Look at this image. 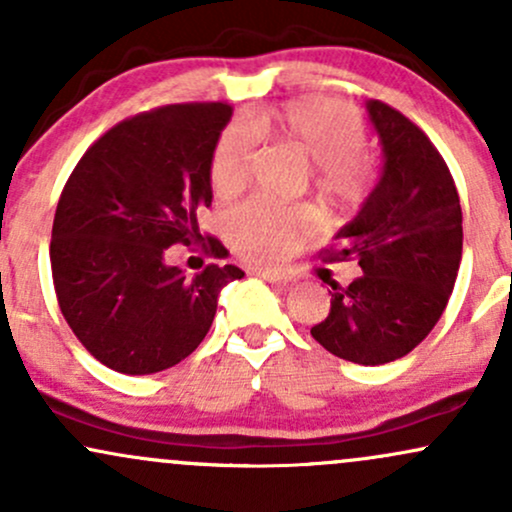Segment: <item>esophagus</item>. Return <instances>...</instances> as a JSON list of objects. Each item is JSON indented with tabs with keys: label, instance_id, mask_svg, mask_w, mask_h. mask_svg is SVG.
<instances>
[{
	"label": "esophagus",
	"instance_id": "esophagus-1",
	"mask_svg": "<svg viewBox=\"0 0 512 512\" xmlns=\"http://www.w3.org/2000/svg\"><path fill=\"white\" fill-rule=\"evenodd\" d=\"M257 274H260L262 279H267L274 289H281V291L289 289L293 284V276L289 272H284V269H260Z\"/></svg>",
	"mask_w": 512,
	"mask_h": 512
}]
</instances>
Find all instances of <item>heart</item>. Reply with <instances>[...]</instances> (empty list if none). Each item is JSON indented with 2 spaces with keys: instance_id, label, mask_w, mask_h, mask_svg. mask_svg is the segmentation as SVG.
<instances>
[{
  "instance_id": "b5f03b06",
  "label": "heart",
  "mask_w": 512,
  "mask_h": 512,
  "mask_svg": "<svg viewBox=\"0 0 512 512\" xmlns=\"http://www.w3.org/2000/svg\"><path fill=\"white\" fill-rule=\"evenodd\" d=\"M257 139L289 146L313 166V185L334 207L363 202L373 182V168L363 156L366 122L342 101L305 96L281 108L260 110L248 122H233L216 139L209 158V180L219 197H236L248 187L257 158ZM308 207L250 199L228 214L226 231L233 250L248 262H274L298 240L315 231Z\"/></svg>"
}]
</instances>
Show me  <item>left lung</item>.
Masks as SVG:
<instances>
[{"mask_svg":"<svg viewBox=\"0 0 512 512\" xmlns=\"http://www.w3.org/2000/svg\"><path fill=\"white\" fill-rule=\"evenodd\" d=\"M383 142L380 182L327 262L354 260L361 276L332 286L330 313L310 334L334 356L361 366L397 361L436 327L462 260V209L448 163L409 117L368 103Z\"/></svg>","mask_w":512,"mask_h":512,"instance_id":"1","label":"left lung"}]
</instances>
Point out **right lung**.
Returning a JSON list of instances; mask_svg holds the SVG:
<instances>
[{
	"label": "right lung",
	"mask_w": 512,
	"mask_h": 512,
	"mask_svg": "<svg viewBox=\"0 0 512 512\" xmlns=\"http://www.w3.org/2000/svg\"><path fill=\"white\" fill-rule=\"evenodd\" d=\"M228 103H175L117 122L86 149L52 223L50 264L60 310L84 349L127 375L166 370L202 344L236 264L185 276L170 245L199 236L211 207L209 158L231 120ZM226 257L219 238H204Z\"/></svg>",
	"instance_id": "obj_1"
}]
</instances>
